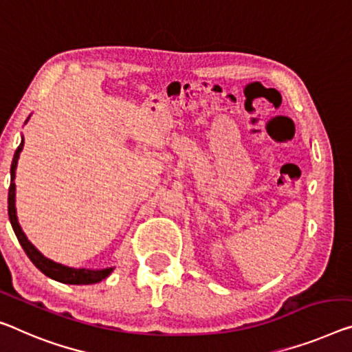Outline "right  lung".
I'll return each instance as SVG.
<instances>
[{
    "label": "right lung",
    "mask_w": 352,
    "mask_h": 352,
    "mask_svg": "<svg viewBox=\"0 0 352 352\" xmlns=\"http://www.w3.org/2000/svg\"><path fill=\"white\" fill-rule=\"evenodd\" d=\"M23 143H25V140L21 138V143L14 154L12 165H10V187H9V197H8L9 220H10V225H12V228H14L15 236H17V239L20 242V245L23 247L25 253L28 255L32 264H34V266L39 269L42 274H45L47 277L56 280V282L67 283V285H93L97 282H102V280L107 278L108 275L113 272V269L115 267L93 270V269H75V267L63 266V264L55 263V261H52V259L45 258L34 245L31 244V242L28 241V237L25 236V232H23V230H21V226L19 223L17 210H15V182H14L15 170H17V162H19L21 149H23Z\"/></svg>",
    "instance_id": "add662e5"
}]
</instances>
